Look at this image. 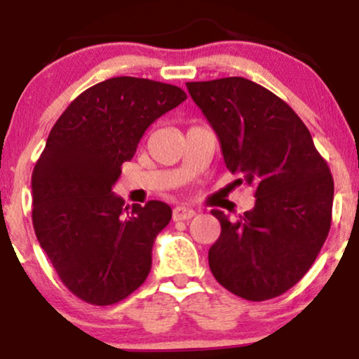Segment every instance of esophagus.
I'll return each mask as SVG.
<instances>
[{
	"label": "esophagus",
	"instance_id": "obj_1",
	"mask_svg": "<svg viewBox=\"0 0 359 359\" xmlns=\"http://www.w3.org/2000/svg\"><path fill=\"white\" fill-rule=\"evenodd\" d=\"M174 221H187L191 219V217L196 216V211L191 208H185V205H179V208L174 209Z\"/></svg>",
	"mask_w": 359,
	"mask_h": 359
}]
</instances>
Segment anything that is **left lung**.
I'll return each mask as SVG.
<instances>
[{
	"label": "left lung",
	"mask_w": 359,
	"mask_h": 359,
	"mask_svg": "<svg viewBox=\"0 0 359 359\" xmlns=\"http://www.w3.org/2000/svg\"><path fill=\"white\" fill-rule=\"evenodd\" d=\"M211 123L224 163L257 203L236 221L214 209L221 234L209 250L214 278L238 297H278L307 273L331 228L334 180L295 111L245 77L187 82Z\"/></svg>",
	"instance_id": "obj_1"
}]
</instances>
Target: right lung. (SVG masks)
Listing matches in <instances>:
<instances>
[{
	"label": "right lung",
	"instance_id": "obj_1",
	"mask_svg": "<svg viewBox=\"0 0 359 359\" xmlns=\"http://www.w3.org/2000/svg\"><path fill=\"white\" fill-rule=\"evenodd\" d=\"M185 100L177 86L113 77L79 94L48 135L32 175V219L62 283L84 302L116 304L150 273L170 205L148 201L128 211L113 185L147 128Z\"/></svg>",
	"mask_w": 359,
	"mask_h": 359
}]
</instances>
